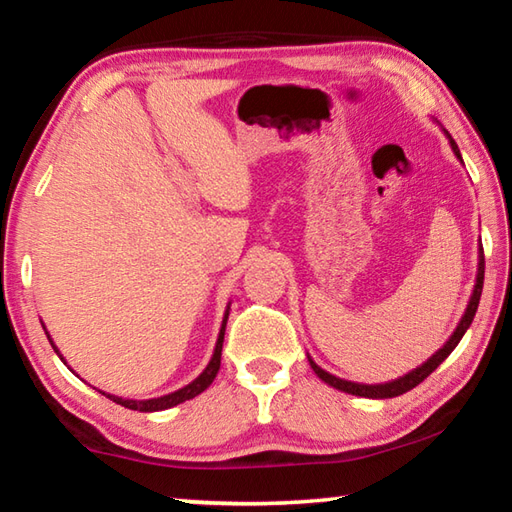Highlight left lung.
I'll list each match as a JSON object with an SVG mask.
<instances>
[{
  "mask_svg": "<svg viewBox=\"0 0 512 512\" xmlns=\"http://www.w3.org/2000/svg\"><path fill=\"white\" fill-rule=\"evenodd\" d=\"M449 142H452V149L458 155V160H461V151H458V146H456V142L452 140V137H449ZM483 273H485V259H483V248H481L479 275H476V287H474V293H472V298H470V305H467V309H465V316L461 318V323H458V327H456V332L452 334V339H449L443 345V348H440L436 354H433V357L427 363H422L420 368L411 370L409 375H404V377L395 379V381H388V384L368 386V384H354V381H345V379L329 375V372H325L323 368H318L316 363L309 359L311 368H314L316 375L323 379L325 384L339 388V391H343V393H352V395H359V397H372V400H386V397H397V395H402L406 391H411V388H415V386L420 384V381L427 379L431 372L436 370L440 363H443L449 357V354L454 352L458 341H461L463 334L467 332V327L472 325L474 314H476V307H479V300H481V291H483Z\"/></svg>",
  "mask_w": 512,
  "mask_h": 512,
  "instance_id": "8db88e82",
  "label": "left lung"
}]
</instances>
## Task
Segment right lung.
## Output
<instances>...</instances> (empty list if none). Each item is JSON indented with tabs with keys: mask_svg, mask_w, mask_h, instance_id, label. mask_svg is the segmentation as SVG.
<instances>
[{
	"mask_svg": "<svg viewBox=\"0 0 512 512\" xmlns=\"http://www.w3.org/2000/svg\"><path fill=\"white\" fill-rule=\"evenodd\" d=\"M225 320H228V314H225V318H223V325H221V332H219V341H216V348H214V354H212V361L207 363V368L203 370V375H201V377H196L189 386L180 388V391L171 393V395L155 397V400H142V402H137V400H124V397H115V395H106V393H103V395L110 397L112 402H117V404H121V406H126V409L142 411V413L164 411V409H171V406H176V404H183V402H187V400H192V397H196L198 393H203L205 388L212 384L214 377H216V372H219V368H221V350H223ZM54 350H56V348H54ZM56 352H58V350H56ZM58 357H60V354H58ZM60 359H63V357H60Z\"/></svg>",
	"mask_w": 512,
	"mask_h": 512,
	"instance_id": "add662e5",
	"label": "right lung"
}]
</instances>
